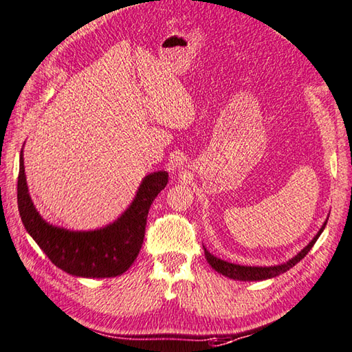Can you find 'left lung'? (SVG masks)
Segmentation results:
<instances>
[{
	"mask_svg": "<svg viewBox=\"0 0 352 352\" xmlns=\"http://www.w3.org/2000/svg\"><path fill=\"white\" fill-rule=\"evenodd\" d=\"M327 227V222L322 225V228L319 230V233L314 236L313 241H311L307 247H305L299 254L294 256L293 258H289L287 263L282 265H276V267H243V265H236V263H230L225 262L222 258H217L213 254H210L207 248H204L205 251V257H207L208 263L211 265V268L216 270L217 273H221L222 276H227L230 279L234 280H265V279H271V277H276L285 271H288L289 268H293L296 263H299L302 258L308 254V251L313 248V245L316 243L317 239L322 234V231Z\"/></svg>",
	"mask_w": 352,
	"mask_h": 352,
	"instance_id": "left-lung-1",
	"label": "left lung"
}]
</instances>
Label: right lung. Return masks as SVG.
<instances>
[{
	"label": "right lung",
	"instance_id": "1",
	"mask_svg": "<svg viewBox=\"0 0 352 352\" xmlns=\"http://www.w3.org/2000/svg\"><path fill=\"white\" fill-rule=\"evenodd\" d=\"M168 182L167 171L144 177L130 207L118 221L94 231H70L47 223L33 205L19 156L18 210L24 228L52 263L76 277H116L135 262L142 247L148 210Z\"/></svg>",
	"mask_w": 352,
	"mask_h": 352
}]
</instances>
